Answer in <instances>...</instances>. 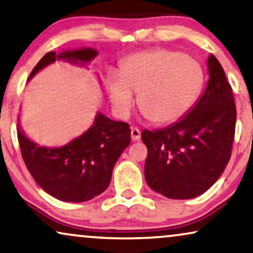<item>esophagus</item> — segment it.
Wrapping results in <instances>:
<instances>
[{"mask_svg": "<svg viewBox=\"0 0 253 253\" xmlns=\"http://www.w3.org/2000/svg\"><path fill=\"white\" fill-rule=\"evenodd\" d=\"M131 139L133 141L140 139V130L138 127H131Z\"/></svg>", "mask_w": 253, "mask_h": 253, "instance_id": "34e87169", "label": "esophagus"}]
</instances>
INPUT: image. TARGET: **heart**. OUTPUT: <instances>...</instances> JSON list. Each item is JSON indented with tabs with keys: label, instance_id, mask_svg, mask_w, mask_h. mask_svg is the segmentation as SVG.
Masks as SVG:
<instances>
[{
	"label": "heart",
	"instance_id": "obj_1",
	"mask_svg": "<svg viewBox=\"0 0 253 253\" xmlns=\"http://www.w3.org/2000/svg\"><path fill=\"white\" fill-rule=\"evenodd\" d=\"M204 71L198 61L168 49L134 54L124 62L121 75H112L108 92L112 105L126 117L134 105L157 124L171 123L184 115L198 98Z\"/></svg>",
	"mask_w": 253,
	"mask_h": 253
}]
</instances>
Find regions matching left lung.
Returning a JSON list of instances; mask_svg holds the SVG:
<instances>
[{
  "instance_id": "left-lung-1",
  "label": "left lung",
  "mask_w": 253,
  "mask_h": 253,
  "mask_svg": "<svg viewBox=\"0 0 253 253\" xmlns=\"http://www.w3.org/2000/svg\"><path fill=\"white\" fill-rule=\"evenodd\" d=\"M207 87L188 115L165 129L144 130L145 179L170 199H191L209 190L230 160L236 126L233 89L211 54Z\"/></svg>"
}]
</instances>
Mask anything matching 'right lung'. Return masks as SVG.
Masks as SVG:
<instances>
[{
    "instance_id": "add662e5",
    "label": "right lung",
    "mask_w": 253,
    "mask_h": 253,
    "mask_svg": "<svg viewBox=\"0 0 253 253\" xmlns=\"http://www.w3.org/2000/svg\"><path fill=\"white\" fill-rule=\"evenodd\" d=\"M98 53L92 48L49 51L31 72L38 71L57 58L72 63H87ZM23 160L36 182L47 193L62 202L82 203L99 196L112 179L113 168L131 140L129 124L115 122L99 113L92 127L68 145L56 148L40 147L26 138L17 126Z\"/></svg>"
}]
</instances>
